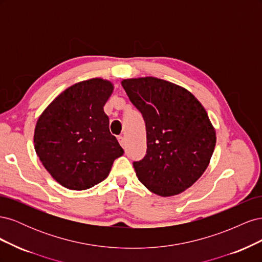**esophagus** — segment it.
<instances>
[{
	"mask_svg": "<svg viewBox=\"0 0 262 262\" xmlns=\"http://www.w3.org/2000/svg\"><path fill=\"white\" fill-rule=\"evenodd\" d=\"M118 141H119V143H120V145H121L122 147H124V144H125L124 138H123V137H118Z\"/></svg>",
	"mask_w": 262,
	"mask_h": 262,
	"instance_id": "1",
	"label": "esophagus"
}]
</instances>
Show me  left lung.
Returning a JSON list of instances; mask_svg holds the SVG:
<instances>
[{
  "mask_svg": "<svg viewBox=\"0 0 262 262\" xmlns=\"http://www.w3.org/2000/svg\"><path fill=\"white\" fill-rule=\"evenodd\" d=\"M121 85L145 122L146 154L133 163L139 180L161 196L185 191L208 168L216 143L204 107L184 87L157 77Z\"/></svg>",
  "mask_w": 262,
  "mask_h": 262,
  "instance_id": "8db88e82",
  "label": "left lung"
}]
</instances>
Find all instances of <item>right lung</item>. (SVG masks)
I'll return each mask as SVG.
<instances>
[{"label":"right lung","instance_id":"add662e5","mask_svg":"<svg viewBox=\"0 0 262 262\" xmlns=\"http://www.w3.org/2000/svg\"><path fill=\"white\" fill-rule=\"evenodd\" d=\"M112 82L96 77L68 87L38 118L34 143L37 156L52 178L71 190H85L109 175L123 154L109 131L104 106Z\"/></svg>","mask_w":262,"mask_h":262}]
</instances>
